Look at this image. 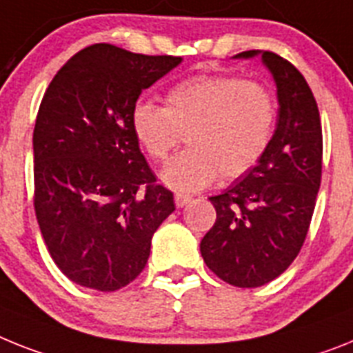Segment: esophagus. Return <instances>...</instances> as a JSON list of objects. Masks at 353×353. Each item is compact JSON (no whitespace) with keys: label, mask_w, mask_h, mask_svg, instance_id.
<instances>
[{"label":"esophagus","mask_w":353,"mask_h":353,"mask_svg":"<svg viewBox=\"0 0 353 353\" xmlns=\"http://www.w3.org/2000/svg\"><path fill=\"white\" fill-rule=\"evenodd\" d=\"M189 201H191V196H189V194H183V192H176V194H174V203H176V207L188 205Z\"/></svg>","instance_id":"34e87169"}]
</instances>
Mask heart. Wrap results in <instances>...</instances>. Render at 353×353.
<instances>
[{"instance_id": "1", "label": "heart", "mask_w": 353, "mask_h": 353, "mask_svg": "<svg viewBox=\"0 0 353 353\" xmlns=\"http://www.w3.org/2000/svg\"><path fill=\"white\" fill-rule=\"evenodd\" d=\"M276 98L263 82L234 74H198L174 83L165 105L152 99L132 108V128L148 157L165 162L185 132L189 146L162 179L173 189L196 191L216 176L237 179L254 170L270 148Z\"/></svg>"}]
</instances>
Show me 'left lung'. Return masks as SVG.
<instances>
[{"mask_svg":"<svg viewBox=\"0 0 353 353\" xmlns=\"http://www.w3.org/2000/svg\"><path fill=\"white\" fill-rule=\"evenodd\" d=\"M261 57L276 83V130L254 170L209 198L216 223L200 243L209 270L236 288H259L288 270L303 246L321 183L323 135L311 87L289 60L273 51Z\"/></svg>","mask_w":353,"mask_h":353,"instance_id":"left-lung-1","label":"left lung"}]
</instances>
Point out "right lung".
<instances>
[{
    "label": "right lung",
    "mask_w": 353,
    "mask_h": 353,
    "mask_svg": "<svg viewBox=\"0 0 353 353\" xmlns=\"http://www.w3.org/2000/svg\"><path fill=\"white\" fill-rule=\"evenodd\" d=\"M182 57L92 44L42 96L33 130V207L51 259L74 284L117 291L144 270L174 210L132 128L141 92Z\"/></svg>",
    "instance_id": "add662e5"
}]
</instances>
